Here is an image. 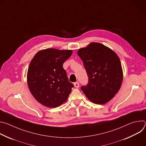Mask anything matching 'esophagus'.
<instances>
[{"label": "esophagus", "mask_w": 146, "mask_h": 146, "mask_svg": "<svg viewBox=\"0 0 146 146\" xmlns=\"http://www.w3.org/2000/svg\"><path fill=\"white\" fill-rule=\"evenodd\" d=\"M74 86L75 87L78 88V87H79V83H78V82H74Z\"/></svg>", "instance_id": "obj_1"}]
</instances>
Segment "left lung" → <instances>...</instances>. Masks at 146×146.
I'll return each instance as SVG.
<instances>
[{
	"label": "left lung",
	"instance_id": "1",
	"mask_svg": "<svg viewBox=\"0 0 146 146\" xmlns=\"http://www.w3.org/2000/svg\"><path fill=\"white\" fill-rule=\"evenodd\" d=\"M77 54L88 77V84L81 90L95 104L103 105L110 101L120 89L123 79L118 55L105 46L94 42L79 49Z\"/></svg>",
	"mask_w": 146,
	"mask_h": 146
}]
</instances>
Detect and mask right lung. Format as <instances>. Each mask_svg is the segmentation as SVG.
<instances>
[{
    "label": "right lung",
    "instance_id": "add662e5",
    "mask_svg": "<svg viewBox=\"0 0 146 146\" xmlns=\"http://www.w3.org/2000/svg\"><path fill=\"white\" fill-rule=\"evenodd\" d=\"M72 50L47 48L38 51L29 64L27 81L33 97L41 105L54 108L65 103L74 87L63 64Z\"/></svg>",
    "mask_w": 146,
    "mask_h": 146
}]
</instances>
